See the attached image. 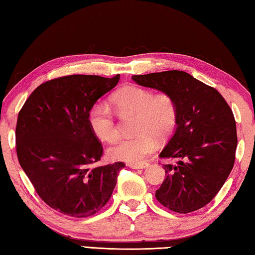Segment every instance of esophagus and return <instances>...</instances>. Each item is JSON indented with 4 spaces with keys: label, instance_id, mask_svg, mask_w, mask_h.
Instances as JSON below:
<instances>
[{
    "label": "esophagus",
    "instance_id": "obj_1",
    "mask_svg": "<svg viewBox=\"0 0 255 255\" xmlns=\"http://www.w3.org/2000/svg\"><path fill=\"white\" fill-rule=\"evenodd\" d=\"M129 167H131L133 170H138V169H145V167L148 166L147 162H141V163H129L128 164Z\"/></svg>",
    "mask_w": 255,
    "mask_h": 255
}]
</instances>
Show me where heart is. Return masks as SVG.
<instances>
[{"mask_svg": "<svg viewBox=\"0 0 255 255\" xmlns=\"http://www.w3.org/2000/svg\"><path fill=\"white\" fill-rule=\"evenodd\" d=\"M112 103L120 114L136 115L138 135L111 146L108 155L115 161L137 163L156 148L155 136L164 137L176 124V106L166 93L155 94L137 85L125 86L112 97ZM90 127L101 140L112 143L119 136L114 115L102 103L94 106L89 115Z\"/></svg>", "mask_w": 255, "mask_h": 255, "instance_id": "1", "label": "heart"}]
</instances>
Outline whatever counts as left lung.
Wrapping results in <instances>:
<instances>
[{
  "label": "left lung",
  "mask_w": 255,
  "mask_h": 255,
  "mask_svg": "<svg viewBox=\"0 0 255 255\" xmlns=\"http://www.w3.org/2000/svg\"><path fill=\"white\" fill-rule=\"evenodd\" d=\"M137 84L173 98L176 126L161 157L166 178L155 193L172 211L188 214L214 199L234 166L237 146L234 115L217 90L183 71L132 75Z\"/></svg>",
  "instance_id": "8db88e82"
}]
</instances>
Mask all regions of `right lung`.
Segmentation results:
<instances>
[{
    "label": "right lung",
    "mask_w": 255,
    "mask_h": 255,
    "mask_svg": "<svg viewBox=\"0 0 255 255\" xmlns=\"http://www.w3.org/2000/svg\"><path fill=\"white\" fill-rule=\"evenodd\" d=\"M98 75H68L42 83L18 116L16 154L39 197L76 218L103 208L117 184L123 162L94 166L103 149L89 124L96 102L118 84Z\"/></svg>",
    "instance_id": "obj_1"
}]
</instances>
